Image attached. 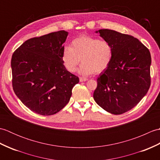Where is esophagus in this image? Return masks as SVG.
I'll return each instance as SVG.
<instances>
[{
  "instance_id": "34e87169",
  "label": "esophagus",
  "mask_w": 160,
  "mask_h": 160,
  "mask_svg": "<svg viewBox=\"0 0 160 160\" xmlns=\"http://www.w3.org/2000/svg\"><path fill=\"white\" fill-rule=\"evenodd\" d=\"M88 79L86 78H80V82H85Z\"/></svg>"
}]
</instances>
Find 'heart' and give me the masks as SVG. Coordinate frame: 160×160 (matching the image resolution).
Here are the masks:
<instances>
[{"instance_id":"obj_1","label":"heart","mask_w":160,"mask_h":160,"mask_svg":"<svg viewBox=\"0 0 160 160\" xmlns=\"http://www.w3.org/2000/svg\"><path fill=\"white\" fill-rule=\"evenodd\" d=\"M113 56V47L106 40L82 36L75 38L71 45L62 49V60L69 72H74L81 60L82 63L78 73L82 76L100 73L111 64Z\"/></svg>"}]
</instances>
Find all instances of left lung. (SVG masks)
<instances>
[{"label":"left lung","mask_w":160,"mask_h":160,"mask_svg":"<svg viewBox=\"0 0 160 160\" xmlns=\"http://www.w3.org/2000/svg\"><path fill=\"white\" fill-rule=\"evenodd\" d=\"M95 32L111 44L113 56L98 78L94 100L108 113H124L136 106L150 87V52L132 36L107 29Z\"/></svg>","instance_id":"obj_1"}]
</instances>
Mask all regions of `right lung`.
<instances>
[{
  "mask_svg": "<svg viewBox=\"0 0 160 160\" xmlns=\"http://www.w3.org/2000/svg\"><path fill=\"white\" fill-rule=\"evenodd\" d=\"M68 34L62 30L30 38L12 55L13 89L27 107L38 114L51 115L62 109L79 82L62 60Z\"/></svg>",
  "mask_w": 160,
  "mask_h": 160,
  "instance_id": "1",
  "label": "right lung"
}]
</instances>
